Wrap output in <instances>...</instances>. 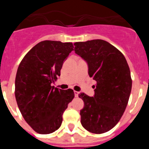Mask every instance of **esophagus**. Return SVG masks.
I'll list each match as a JSON object with an SVG mask.
<instances>
[{
    "label": "esophagus",
    "instance_id": "obj_1",
    "mask_svg": "<svg viewBox=\"0 0 149 149\" xmlns=\"http://www.w3.org/2000/svg\"><path fill=\"white\" fill-rule=\"evenodd\" d=\"M74 95H75V97H78V95H79L78 92H77V91H74Z\"/></svg>",
    "mask_w": 149,
    "mask_h": 149
}]
</instances>
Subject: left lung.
Wrapping results in <instances>:
<instances>
[{
  "instance_id": "left-lung-1",
  "label": "left lung",
  "mask_w": 149,
  "mask_h": 149,
  "mask_svg": "<svg viewBox=\"0 0 149 149\" xmlns=\"http://www.w3.org/2000/svg\"><path fill=\"white\" fill-rule=\"evenodd\" d=\"M74 45L75 53L87 63L89 77L96 81L93 97L78 95L84 102L81 125L89 132L103 134L119 122L125 110L132 87L130 68L122 52L106 41L93 39Z\"/></svg>"
}]
</instances>
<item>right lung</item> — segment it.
Wrapping results in <instances>:
<instances>
[{
    "instance_id": "add662e5",
    "label": "right lung",
    "mask_w": 149,
    "mask_h": 149,
    "mask_svg": "<svg viewBox=\"0 0 149 149\" xmlns=\"http://www.w3.org/2000/svg\"><path fill=\"white\" fill-rule=\"evenodd\" d=\"M73 48L72 42L42 41L27 52L18 65L15 83L17 104L24 120L38 134L56 131L63 112L74 97L72 89L51 86Z\"/></svg>"
}]
</instances>
